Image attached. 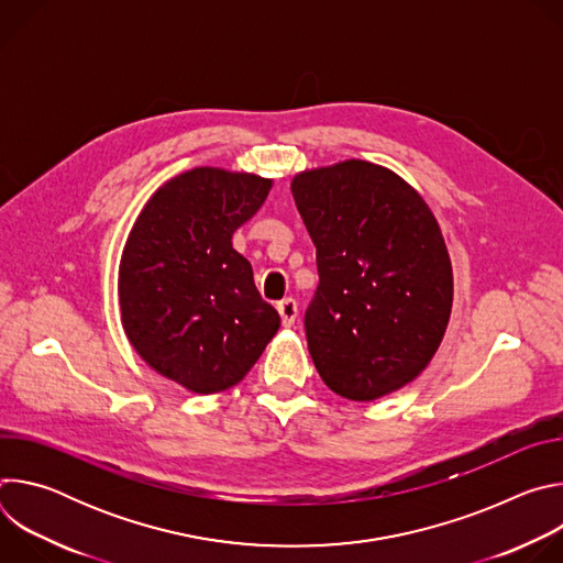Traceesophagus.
<instances>
[{"mask_svg": "<svg viewBox=\"0 0 563 563\" xmlns=\"http://www.w3.org/2000/svg\"><path fill=\"white\" fill-rule=\"evenodd\" d=\"M278 313H280V320H283V328H291L294 320L298 316V305L294 298H283L278 302Z\"/></svg>", "mask_w": 563, "mask_h": 563, "instance_id": "34e87169", "label": "esophagus"}]
</instances>
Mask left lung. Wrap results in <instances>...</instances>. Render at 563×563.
Wrapping results in <instances>:
<instances>
[{"instance_id":"left-lung-1","label":"left lung","mask_w":563,"mask_h":563,"mask_svg":"<svg viewBox=\"0 0 563 563\" xmlns=\"http://www.w3.org/2000/svg\"><path fill=\"white\" fill-rule=\"evenodd\" d=\"M291 194L316 245L320 285L305 313L311 361L343 398L412 383L452 311V263L421 194L367 159L305 169Z\"/></svg>"}]
</instances>
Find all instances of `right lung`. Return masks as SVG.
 Instances as JSON below:
<instances>
[{
    "instance_id": "add662e5",
    "label": "right lung",
    "mask_w": 563,
    "mask_h": 563,
    "mask_svg": "<svg viewBox=\"0 0 563 563\" xmlns=\"http://www.w3.org/2000/svg\"><path fill=\"white\" fill-rule=\"evenodd\" d=\"M272 185L196 167L159 187L129 231L118 269L124 334L148 367L189 391L243 380L280 328L250 261L231 245Z\"/></svg>"
}]
</instances>
